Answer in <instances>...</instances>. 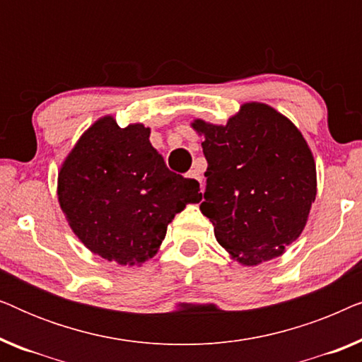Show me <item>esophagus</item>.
I'll return each mask as SVG.
<instances>
[{"mask_svg":"<svg viewBox=\"0 0 362 362\" xmlns=\"http://www.w3.org/2000/svg\"><path fill=\"white\" fill-rule=\"evenodd\" d=\"M186 177H191V180H194V181H197V182H199V185H201V175H199V171H196V170H192V171H189V173H187V175H186ZM202 186V185H201Z\"/></svg>","mask_w":362,"mask_h":362,"instance_id":"34e87169","label":"esophagus"}]
</instances>
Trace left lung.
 I'll list each match as a JSON object with an SVG mask.
<instances>
[{
    "mask_svg": "<svg viewBox=\"0 0 362 362\" xmlns=\"http://www.w3.org/2000/svg\"><path fill=\"white\" fill-rule=\"evenodd\" d=\"M192 130L207 160L201 212L240 265L284 254L298 239L316 197V165L291 120L262 102H245L226 125L201 118Z\"/></svg>",
    "mask_w": 362,
    "mask_h": 362,
    "instance_id": "left-lung-1",
    "label": "left lung"
}]
</instances>
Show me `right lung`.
<instances>
[{"label": "right lung", "instance_id": "add662e5", "mask_svg": "<svg viewBox=\"0 0 362 362\" xmlns=\"http://www.w3.org/2000/svg\"><path fill=\"white\" fill-rule=\"evenodd\" d=\"M143 123L93 122L57 176V199L74 234L92 254L143 265L165 240L168 224L202 199L199 182L170 171Z\"/></svg>", "mask_w": 362, "mask_h": 362}]
</instances>
